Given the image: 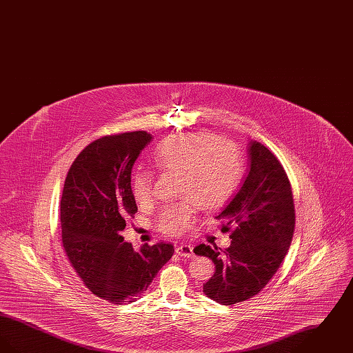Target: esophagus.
Returning a JSON list of instances; mask_svg holds the SVG:
<instances>
[{
	"instance_id": "1",
	"label": "esophagus",
	"mask_w": 353,
	"mask_h": 353,
	"mask_svg": "<svg viewBox=\"0 0 353 353\" xmlns=\"http://www.w3.org/2000/svg\"><path fill=\"white\" fill-rule=\"evenodd\" d=\"M176 252L180 256L190 258V256H193V248L190 245H180L176 248Z\"/></svg>"
}]
</instances>
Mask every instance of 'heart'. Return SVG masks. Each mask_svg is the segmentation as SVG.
<instances>
[{"label": "heart", "instance_id": "1", "mask_svg": "<svg viewBox=\"0 0 353 353\" xmlns=\"http://www.w3.org/2000/svg\"><path fill=\"white\" fill-rule=\"evenodd\" d=\"M154 165L160 170L179 172V194L184 200L164 205L154 219L164 234L177 235L188 230L201 203L214 208L225 201L242 174V156L233 141L210 134L170 136L153 153ZM152 173L136 169L131 179L134 200L140 203L152 196Z\"/></svg>", "mask_w": 353, "mask_h": 353}]
</instances>
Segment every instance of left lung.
<instances>
[{
  "instance_id": "left-lung-1",
  "label": "left lung",
  "mask_w": 353,
  "mask_h": 353,
  "mask_svg": "<svg viewBox=\"0 0 353 353\" xmlns=\"http://www.w3.org/2000/svg\"><path fill=\"white\" fill-rule=\"evenodd\" d=\"M249 172L221 209L222 232H232L223 252L201 243L194 254L213 261L216 271L203 285L210 299L225 305L243 302L269 283L285 259L295 229L291 184L279 160L263 144L250 141Z\"/></svg>"
}]
</instances>
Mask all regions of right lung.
<instances>
[{"instance_id":"right-lung-1","label":"right lung","mask_w":353,"mask_h":353,"mask_svg":"<svg viewBox=\"0 0 353 353\" xmlns=\"http://www.w3.org/2000/svg\"><path fill=\"white\" fill-rule=\"evenodd\" d=\"M152 134L104 136L81 152L68 169L61 200L62 243L87 288L115 304L134 302L172 258L174 248L159 242L134 252L120 233L137 212L131 170Z\"/></svg>"}]
</instances>
